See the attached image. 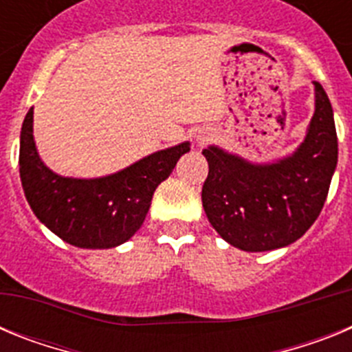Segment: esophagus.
Wrapping results in <instances>:
<instances>
[{"instance_id":"1","label":"esophagus","mask_w":352,"mask_h":352,"mask_svg":"<svg viewBox=\"0 0 352 352\" xmlns=\"http://www.w3.org/2000/svg\"><path fill=\"white\" fill-rule=\"evenodd\" d=\"M211 138H213V132H211V130H204V132H201L197 135V142L199 144H204V142H208V141H211Z\"/></svg>"}]
</instances>
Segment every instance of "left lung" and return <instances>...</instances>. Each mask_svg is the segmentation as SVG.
I'll return each instance as SVG.
<instances>
[{
	"instance_id": "obj_1",
	"label": "left lung",
	"mask_w": 352,
	"mask_h": 352,
	"mask_svg": "<svg viewBox=\"0 0 352 352\" xmlns=\"http://www.w3.org/2000/svg\"><path fill=\"white\" fill-rule=\"evenodd\" d=\"M316 109L305 139L273 162H250L208 146L203 206L213 229L245 252H266L300 239L324 206L338 160L333 109L314 80Z\"/></svg>"
}]
</instances>
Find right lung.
Segmentation results:
<instances>
[{"label": "right lung", "mask_w": 352, "mask_h": 352, "mask_svg": "<svg viewBox=\"0 0 352 352\" xmlns=\"http://www.w3.org/2000/svg\"><path fill=\"white\" fill-rule=\"evenodd\" d=\"M190 151V142L160 149L100 178H70L49 169L33 138V107L21 129L19 173L36 219L79 248H114L139 231L157 186Z\"/></svg>", "instance_id": "add662e5"}]
</instances>
